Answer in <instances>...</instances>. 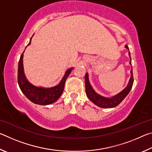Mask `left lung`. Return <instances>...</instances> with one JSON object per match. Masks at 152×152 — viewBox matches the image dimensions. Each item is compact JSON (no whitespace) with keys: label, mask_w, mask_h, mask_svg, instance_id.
<instances>
[{"label":"left lung","mask_w":152,"mask_h":152,"mask_svg":"<svg viewBox=\"0 0 152 152\" xmlns=\"http://www.w3.org/2000/svg\"><path fill=\"white\" fill-rule=\"evenodd\" d=\"M125 47L129 50L128 46L126 45ZM129 55L130 56V52H129ZM129 64H132V59L129 61ZM133 70L132 69L131 70V78L127 86H126V88L123 90V91L119 92V94H117L115 96H113L111 98H105L102 96H101L99 94H97L96 92L92 88L88 80V73L85 74V85H86V93L87 96L91 101L94 103L97 106L102 108H113L117 107L118 104H119L121 102L123 99L127 96V95L129 94V92H130L133 86Z\"/></svg>","instance_id":"8db88e82"}]
</instances>
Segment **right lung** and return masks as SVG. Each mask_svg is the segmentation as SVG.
<instances>
[{"label":"right lung","mask_w":152,"mask_h":152,"mask_svg":"<svg viewBox=\"0 0 152 152\" xmlns=\"http://www.w3.org/2000/svg\"><path fill=\"white\" fill-rule=\"evenodd\" d=\"M32 37L31 38L29 43L27 45H29L31 42ZM23 53L20 56L18 66V74L17 80L18 84L23 93L28 99L35 104L40 105H48L55 102L60 98L64 91V84L67 78L70 75L71 71L73 68H69L67 70L65 74L61 79L58 85L51 88H42V87H37L33 86L27 80L24 74L23 64Z\"/></svg>","instance_id":"obj_1"}]
</instances>
